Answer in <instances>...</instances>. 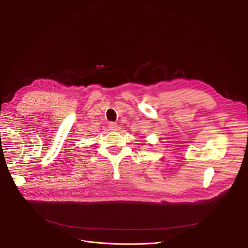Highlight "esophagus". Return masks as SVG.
Returning a JSON list of instances; mask_svg holds the SVG:
<instances>
[{"instance_id":"obj_1","label":"esophagus","mask_w":248,"mask_h":248,"mask_svg":"<svg viewBox=\"0 0 248 248\" xmlns=\"http://www.w3.org/2000/svg\"><path fill=\"white\" fill-rule=\"evenodd\" d=\"M108 128L110 129V131H116L117 129V124L116 123H113V122H110L108 123Z\"/></svg>"}]
</instances>
